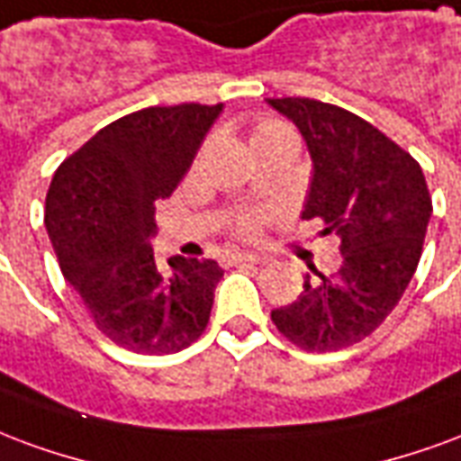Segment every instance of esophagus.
<instances>
[{
  "label": "esophagus",
  "instance_id": "esophagus-1",
  "mask_svg": "<svg viewBox=\"0 0 461 461\" xmlns=\"http://www.w3.org/2000/svg\"><path fill=\"white\" fill-rule=\"evenodd\" d=\"M228 263L230 265H258L263 263V258L260 255H253V253H230V258H228Z\"/></svg>",
  "mask_w": 461,
  "mask_h": 461
}]
</instances>
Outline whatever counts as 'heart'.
Instances as JSON below:
<instances>
[{"label": "heart", "mask_w": 461, "mask_h": 461, "mask_svg": "<svg viewBox=\"0 0 461 461\" xmlns=\"http://www.w3.org/2000/svg\"><path fill=\"white\" fill-rule=\"evenodd\" d=\"M285 130H287V127L282 122H272V120H267V122H260L255 127L250 142H258V140H265V137H272V134L285 132ZM250 228H253V223H245V230H250Z\"/></svg>", "instance_id": "1"}]
</instances>
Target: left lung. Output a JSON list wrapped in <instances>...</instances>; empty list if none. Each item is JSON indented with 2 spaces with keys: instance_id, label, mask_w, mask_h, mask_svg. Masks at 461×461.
Here are the masks:
<instances>
[{
  "instance_id": "8db88e82",
  "label": "left lung",
  "mask_w": 461,
  "mask_h": 461,
  "mask_svg": "<svg viewBox=\"0 0 461 461\" xmlns=\"http://www.w3.org/2000/svg\"><path fill=\"white\" fill-rule=\"evenodd\" d=\"M294 122L312 159L302 218L324 221L341 238V270L304 277L292 304L272 321L304 351H337L366 339L398 304L420 263L432 201L420 164L344 107L267 100Z\"/></svg>"
}]
</instances>
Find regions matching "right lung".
Instances as JSON below:
<instances>
[{
  "label": "right lung",
  "mask_w": 461,
  "mask_h": 461,
  "mask_svg": "<svg viewBox=\"0 0 461 461\" xmlns=\"http://www.w3.org/2000/svg\"><path fill=\"white\" fill-rule=\"evenodd\" d=\"M223 105L144 107L90 137L53 174L46 230L97 329L137 354H176L206 329L216 260L157 263L154 201L179 186Z\"/></svg>",
  "instance_id": "obj_1"
}]
</instances>
